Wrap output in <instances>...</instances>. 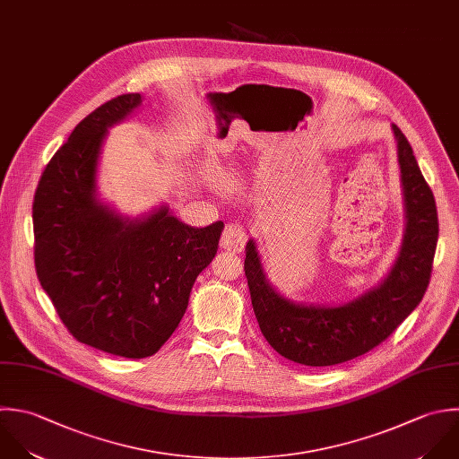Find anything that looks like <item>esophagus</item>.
<instances>
[{"mask_svg": "<svg viewBox=\"0 0 459 459\" xmlns=\"http://www.w3.org/2000/svg\"><path fill=\"white\" fill-rule=\"evenodd\" d=\"M247 243V230L238 223H229L221 234V248L229 252H241Z\"/></svg>", "mask_w": 459, "mask_h": 459, "instance_id": "esophagus-1", "label": "esophagus"}]
</instances>
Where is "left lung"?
<instances>
[{
    "instance_id": "1",
    "label": "left lung",
    "mask_w": 459,
    "mask_h": 459,
    "mask_svg": "<svg viewBox=\"0 0 459 459\" xmlns=\"http://www.w3.org/2000/svg\"><path fill=\"white\" fill-rule=\"evenodd\" d=\"M401 166L404 232L399 254L381 282L338 306L295 302L268 281L255 239L245 248V275L261 333L282 358L306 367H333L385 342L420 304L438 243V212L413 148L392 125Z\"/></svg>"
}]
</instances>
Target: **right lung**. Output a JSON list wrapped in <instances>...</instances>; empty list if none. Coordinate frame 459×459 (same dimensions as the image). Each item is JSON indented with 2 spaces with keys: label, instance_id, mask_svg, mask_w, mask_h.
Returning a JSON list of instances; mask_svg holds the SVG:
<instances>
[{
  "label": "right lung",
  "instance_id": "obj_1",
  "mask_svg": "<svg viewBox=\"0 0 459 459\" xmlns=\"http://www.w3.org/2000/svg\"><path fill=\"white\" fill-rule=\"evenodd\" d=\"M121 94L87 117L48 162L33 198L35 270L62 324L112 356L155 354L178 327L223 221L191 227L169 205L130 218L98 196L108 128L143 103Z\"/></svg>",
  "mask_w": 459,
  "mask_h": 459
}]
</instances>
